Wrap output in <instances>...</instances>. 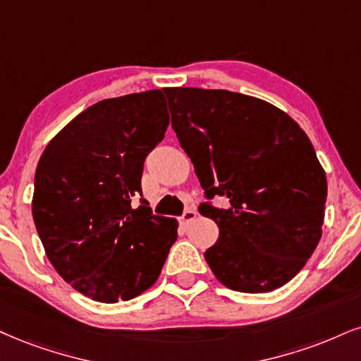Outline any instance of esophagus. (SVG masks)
<instances>
[{
	"mask_svg": "<svg viewBox=\"0 0 361 361\" xmlns=\"http://www.w3.org/2000/svg\"><path fill=\"white\" fill-rule=\"evenodd\" d=\"M195 217H197V212H195L194 209H188V211L180 216L179 221H180V224H189V222H192Z\"/></svg>",
	"mask_w": 361,
	"mask_h": 361,
	"instance_id": "1",
	"label": "esophagus"
}]
</instances>
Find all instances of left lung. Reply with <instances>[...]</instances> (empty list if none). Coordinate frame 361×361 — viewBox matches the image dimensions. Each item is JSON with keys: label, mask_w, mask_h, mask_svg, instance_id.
<instances>
[{"label": "left lung", "mask_w": 361, "mask_h": 361, "mask_svg": "<svg viewBox=\"0 0 361 361\" xmlns=\"http://www.w3.org/2000/svg\"><path fill=\"white\" fill-rule=\"evenodd\" d=\"M172 128L219 228L204 252L234 291L269 293L291 281L322 238L326 176L308 135L278 106L229 90L164 88ZM214 195L228 209L214 208Z\"/></svg>", "instance_id": "1"}]
</instances>
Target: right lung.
<instances>
[{
    "label": "right lung",
    "instance_id": "add662e5",
    "mask_svg": "<svg viewBox=\"0 0 361 361\" xmlns=\"http://www.w3.org/2000/svg\"><path fill=\"white\" fill-rule=\"evenodd\" d=\"M167 127L162 90L106 99L77 115L39 157L31 204L38 235L56 273L93 301L139 296L176 243L177 221L154 216L140 185L145 157Z\"/></svg>",
    "mask_w": 361,
    "mask_h": 361
}]
</instances>
